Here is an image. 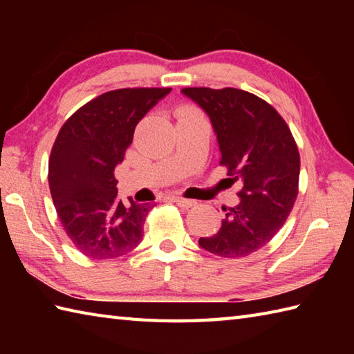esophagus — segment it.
<instances>
[{
  "label": "esophagus",
  "instance_id": "esophagus-1",
  "mask_svg": "<svg viewBox=\"0 0 354 354\" xmlns=\"http://www.w3.org/2000/svg\"><path fill=\"white\" fill-rule=\"evenodd\" d=\"M171 201L176 202V204H178L179 207H183V208H192V207L196 205V201L185 199V198H183V196H173Z\"/></svg>",
  "mask_w": 354,
  "mask_h": 354
}]
</instances>
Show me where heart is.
Segmentation results:
<instances>
[{"label":"heart","mask_w":354,"mask_h":354,"mask_svg":"<svg viewBox=\"0 0 354 354\" xmlns=\"http://www.w3.org/2000/svg\"><path fill=\"white\" fill-rule=\"evenodd\" d=\"M181 111H194V109L193 108H183Z\"/></svg>","instance_id":"heart-1"}]
</instances>
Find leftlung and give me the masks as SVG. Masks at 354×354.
<instances>
[{"label": "left lung", "instance_id": "8db88e82", "mask_svg": "<svg viewBox=\"0 0 354 354\" xmlns=\"http://www.w3.org/2000/svg\"><path fill=\"white\" fill-rule=\"evenodd\" d=\"M204 109L217 135L221 165L242 190L223 207L219 231L201 237L205 251L240 259L261 250L288 219L298 194L299 152L284 118L260 97L237 88H184Z\"/></svg>", "mask_w": 354, "mask_h": 354}]
</instances>
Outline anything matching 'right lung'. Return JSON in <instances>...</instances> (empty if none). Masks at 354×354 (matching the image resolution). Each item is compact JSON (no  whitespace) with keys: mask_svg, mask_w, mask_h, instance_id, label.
Instances as JSON below:
<instances>
[{"mask_svg":"<svg viewBox=\"0 0 354 354\" xmlns=\"http://www.w3.org/2000/svg\"><path fill=\"white\" fill-rule=\"evenodd\" d=\"M171 88H122L85 103L53 145L48 184L56 213L73 245L89 259H115L137 248L152 205L117 198L114 170L135 126Z\"/></svg>","mask_w":354,"mask_h":354,"instance_id":"right-lung-1","label":"right lung"}]
</instances>
